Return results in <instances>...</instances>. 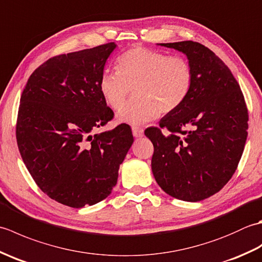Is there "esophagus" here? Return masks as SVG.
<instances>
[{
	"mask_svg": "<svg viewBox=\"0 0 262 262\" xmlns=\"http://www.w3.org/2000/svg\"><path fill=\"white\" fill-rule=\"evenodd\" d=\"M132 132H133V135H134V137H142L144 135V130L143 128L141 127H137V126H133L132 127Z\"/></svg>",
	"mask_w": 262,
	"mask_h": 262,
	"instance_id": "obj_1",
	"label": "esophagus"
}]
</instances>
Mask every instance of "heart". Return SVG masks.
I'll use <instances>...</instances> for the list:
<instances>
[{"label": "heart", "instance_id": "b5f03b06", "mask_svg": "<svg viewBox=\"0 0 262 262\" xmlns=\"http://www.w3.org/2000/svg\"><path fill=\"white\" fill-rule=\"evenodd\" d=\"M193 71L190 63L180 56L144 47H135L121 54L116 71H104L99 89L109 107L119 110L127 100L130 88L136 86V100L118 114V120L143 124L159 114L179 109L191 91Z\"/></svg>", "mask_w": 262, "mask_h": 262}]
</instances>
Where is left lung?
I'll list each match as a JSON object with an SVG mask.
<instances>
[{"label": "left lung", "mask_w": 262, "mask_h": 262, "mask_svg": "<svg viewBox=\"0 0 262 262\" xmlns=\"http://www.w3.org/2000/svg\"><path fill=\"white\" fill-rule=\"evenodd\" d=\"M161 46L186 55L193 83L179 109L145 130L154 146L152 172L170 196L200 202L234 174L248 136V108L232 72L209 48L191 40Z\"/></svg>", "instance_id": "obj_1"}]
</instances>
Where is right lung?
I'll list each match as a JSON object with an SVG mask.
<instances>
[{"label": "right lung", "instance_id": "right-lung-1", "mask_svg": "<svg viewBox=\"0 0 262 262\" xmlns=\"http://www.w3.org/2000/svg\"><path fill=\"white\" fill-rule=\"evenodd\" d=\"M115 42L58 55L33 71L20 99L16 142L37 186L73 208L107 198L134 137L128 125L93 134L114 118L99 89Z\"/></svg>", "mask_w": 262, "mask_h": 262}]
</instances>
